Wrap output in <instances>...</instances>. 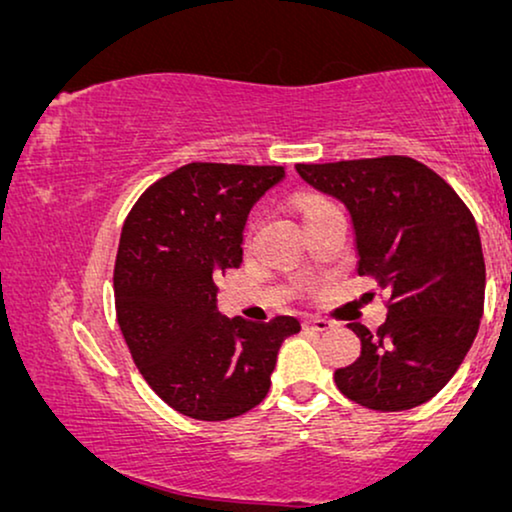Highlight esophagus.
Segmentation results:
<instances>
[{
  "mask_svg": "<svg viewBox=\"0 0 512 512\" xmlns=\"http://www.w3.org/2000/svg\"><path fill=\"white\" fill-rule=\"evenodd\" d=\"M334 325H331L329 320H325V318H306L304 320V329H313V331H327V329H331Z\"/></svg>",
  "mask_w": 512,
  "mask_h": 512,
  "instance_id": "1",
  "label": "esophagus"
}]
</instances>
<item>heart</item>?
Returning a JSON list of instances; mask_svg holds the SVG:
<instances>
[{
  "mask_svg": "<svg viewBox=\"0 0 512 512\" xmlns=\"http://www.w3.org/2000/svg\"><path fill=\"white\" fill-rule=\"evenodd\" d=\"M325 206H329V204H325V201H308V204L304 206V218H308V215H313V213H318L320 208H325Z\"/></svg>",
  "mask_w": 512,
  "mask_h": 512,
  "instance_id": "b5f03b06",
  "label": "heart"
}]
</instances>
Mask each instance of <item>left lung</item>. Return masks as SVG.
<instances>
[{
    "label": "left lung",
    "mask_w": 512,
    "mask_h": 512,
    "mask_svg": "<svg viewBox=\"0 0 512 512\" xmlns=\"http://www.w3.org/2000/svg\"><path fill=\"white\" fill-rule=\"evenodd\" d=\"M297 174L350 215L357 273L390 294L376 334L350 322L359 357L334 373L345 397L408 410L436 397L478 334L485 257L473 215L436 171L413 157L297 164Z\"/></svg>",
    "instance_id": "left-lung-1"
}]
</instances>
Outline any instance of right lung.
<instances>
[{
	"mask_svg": "<svg viewBox=\"0 0 512 512\" xmlns=\"http://www.w3.org/2000/svg\"><path fill=\"white\" fill-rule=\"evenodd\" d=\"M285 167L192 162L150 185L122 225L113 271L115 311L141 376L194 420L248 413L266 397L280 345L301 329L227 318L215 278L243 262L250 208Z\"/></svg>",
	"mask_w": 512,
	"mask_h": 512,
	"instance_id": "add662e5",
	"label": "right lung"
}]
</instances>
